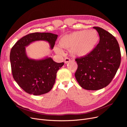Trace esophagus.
<instances>
[{
    "label": "esophagus",
    "instance_id": "1",
    "mask_svg": "<svg viewBox=\"0 0 127 127\" xmlns=\"http://www.w3.org/2000/svg\"><path fill=\"white\" fill-rule=\"evenodd\" d=\"M70 61V59L69 58H66L64 59V63L65 64H67V63H69Z\"/></svg>",
    "mask_w": 127,
    "mask_h": 127
}]
</instances>
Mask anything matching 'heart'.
I'll return each instance as SVG.
<instances>
[{"instance_id":"1","label":"heart","mask_w":127,"mask_h":127,"mask_svg":"<svg viewBox=\"0 0 127 127\" xmlns=\"http://www.w3.org/2000/svg\"><path fill=\"white\" fill-rule=\"evenodd\" d=\"M99 40V35L95 30L79 31L62 36L59 40V46L60 48L70 49L72 56L84 57L94 50ZM55 50L57 53H61L58 47Z\"/></svg>"}]
</instances>
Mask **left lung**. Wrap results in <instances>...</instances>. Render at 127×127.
<instances>
[{"mask_svg":"<svg viewBox=\"0 0 127 127\" xmlns=\"http://www.w3.org/2000/svg\"><path fill=\"white\" fill-rule=\"evenodd\" d=\"M93 28L98 32L99 43L89 55L75 59L78 68L75 75L83 89L95 91L112 81L121 64V53L114 36L101 28Z\"/></svg>","mask_w":127,"mask_h":127,"instance_id":"obj_1","label":"left lung"}]
</instances>
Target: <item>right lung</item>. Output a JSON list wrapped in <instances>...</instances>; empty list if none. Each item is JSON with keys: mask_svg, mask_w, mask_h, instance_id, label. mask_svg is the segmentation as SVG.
I'll list each match as a JSON object with an SVG mask.
<instances>
[{"mask_svg": "<svg viewBox=\"0 0 127 127\" xmlns=\"http://www.w3.org/2000/svg\"><path fill=\"white\" fill-rule=\"evenodd\" d=\"M58 36L48 32L30 33L12 47L10 59L13 78L29 94L41 95L49 92L55 83L58 70L64 63H57L50 57L38 60L29 59L25 47L36 41H45L53 49Z\"/></svg>", "mask_w": 127, "mask_h": 127, "instance_id": "add662e5", "label": "right lung"}]
</instances>
